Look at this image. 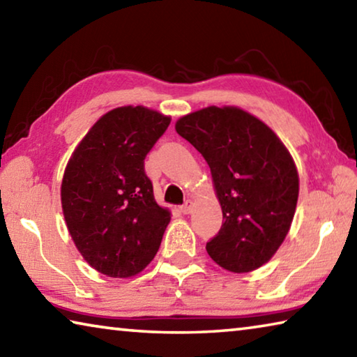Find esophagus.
<instances>
[{"instance_id":"obj_1","label":"esophagus","mask_w":357,"mask_h":357,"mask_svg":"<svg viewBox=\"0 0 357 357\" xmlns=\"http://www.w3.org/2000/svg\"><path fill=\"white\" fill-rule=\"evenodd\" d=\"M192 208H193L192 200H187V202L183 204V206L179 208V211H181V213H183V214H189L190 211H192Z\"/></svg>"}]
</instances>
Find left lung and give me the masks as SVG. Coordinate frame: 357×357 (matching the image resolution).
<instances>
[{
  "label": "left lung",
  "mask_w": 357,
  "mask_h": 357,
  "mask_svg": "<svg viewBox=\"0 0 357 357\" xmlns=\"http://www.w3.org/2000/svg\"><path fill=\"white\" fill-rule=\"evenodd\" d=\"M176 132L208 162L222 206L209 257L231 273L269 261L291 227L299 195L298 170L280 138L236 107L187 114Z\"/></svg>",
  "instance_id": "left-lung-1"
}]
</instances>
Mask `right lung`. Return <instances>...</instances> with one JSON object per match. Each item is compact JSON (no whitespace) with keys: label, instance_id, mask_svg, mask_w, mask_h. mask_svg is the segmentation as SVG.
Here are the masks:
<instances>
[{"label":"right lung","instance_id":"add662e5","mask_svg":"<svg viewBox=\"0 0 357 357\" xmlns=\"http://www.w3.org/2000/svg\"><path fill=\"white\" fill-rule=\"evenodd\" d=\"M170 118L144 107L105 113L75 148L61 184L68 229L83 258L108 277H132L159 250L170 211L154 200L144 159Z\"/></svg>","mask_w":357,"mask_h":357}]
</instances>
